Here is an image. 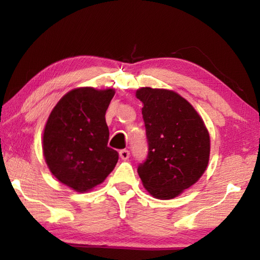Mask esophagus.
Here are the masks:
<instances>
[{"label": "esophagus", "mask_w": 260, "mask_h": 260, "mask_svg": "<svg viewBox=\"0 0 260 260\" xmlns=\"http://www.w3.org/2000/svg\"><path fill=\"white\" fill-rule=\"evenodd\" d=\"M119 156H120L121 159H124V160L128 159V158H129V151L127 150V149H122V150L119 151Z\"/></svg>", "instance_id": "esophagus-1"}]
</instances>
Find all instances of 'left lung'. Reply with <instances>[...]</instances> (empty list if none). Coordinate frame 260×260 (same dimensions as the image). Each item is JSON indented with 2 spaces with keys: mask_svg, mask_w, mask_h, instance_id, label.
<instances>
[{
  "mask_svg": "<svg viewBox=\"0 0 260 260\" xmlns=\"http://www.w3.org/2000/svg\"><path fill=\"white\" fill-rule=\"evenodd\" d=\"M148 156L138 166L144 188L152 196L170 200L192 186L204 173L210 136L188 101L167 89L141 88Z\"/></svg>",
  "mask_w": 260,
  "mask_h": 260,
  "instance_id": "8db88e82",
  "label": "left lung"
}]
</instances>
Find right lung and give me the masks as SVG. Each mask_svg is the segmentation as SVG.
I'll list each match as a JSON object with an SVG mask.
<instances>
[{"instance_id":"1","label":"right lung","mask_w":260,"mask_h":260,"mask_svg":"<svg viewBox=\"0 0 260 260\" xmlns=\"http://www.w3.org/2000/svg\"><path fill=\"white\" fill-rule=\"evenodd\" d=\"M113 89L69 91L52 110L43 133V155L51 173L79 192L102 183L119 155L108 147L105 112Z\"/></svg>"}]
</instances>
